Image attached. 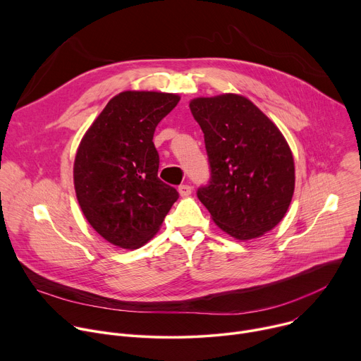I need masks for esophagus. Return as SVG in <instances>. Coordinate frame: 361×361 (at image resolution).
Instances as JSON below:
<instances>
[{
  "mask_svg": "<svg viewBox=\"0 0 361 361\" xmlns=\"http://www.w3.org/2000/svg\"><path fill=\"white\" fill-rule=\"evenodd\" d=\"M191 191H192V187H191V185H188V184H181V185L178 187V192H180V195H181V197H187V195H190V194H191Z\"/></svg>",
  "mask_w": 361,
  "mask_h": 361,
  "instance_id": "1",
  "label": "esophagus"
}]
</instances>
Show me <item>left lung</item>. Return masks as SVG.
Segmentation results:
<instances>
[{
  "label": "left lung",
  "instance_id": "left-lung-1",
  "mask_svg": "<svg viewBox=\"0 0 361 361\" xmlns=\"http://www.w3.org/2000/svg\"><path fill=\"white\" fill-rule=\"evenodd\" d=\"M210 180L197 190L214 223L237 240L260 237L284 217L294 192V160L280 130L235 94L195 98Z\"/></svg>",
  "mask_w": 361,
  "mask_h": 361
}]
</instances>
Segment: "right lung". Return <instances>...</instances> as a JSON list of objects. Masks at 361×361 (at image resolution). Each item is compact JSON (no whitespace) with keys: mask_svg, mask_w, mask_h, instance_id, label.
I'll return each instance as SVG.
<instances>
[{"mask_svg":"<svg viewBox=\"0 0 361 361\" xmlns=\"http://www.w3.org/2000/svg\"><path fill=\"white\" fill-rule=\"evenodd\" d=\"M178 101L167 92H120L80 142L74 161L78 204L91 227L114 245L145 244L178 198L157 176L160 157L152 142L156 127Z\"/></svg>","mask_w":361,"mask_h":361,"instance_id":"right-lung-1","label":"right lung"}]
</instances>
